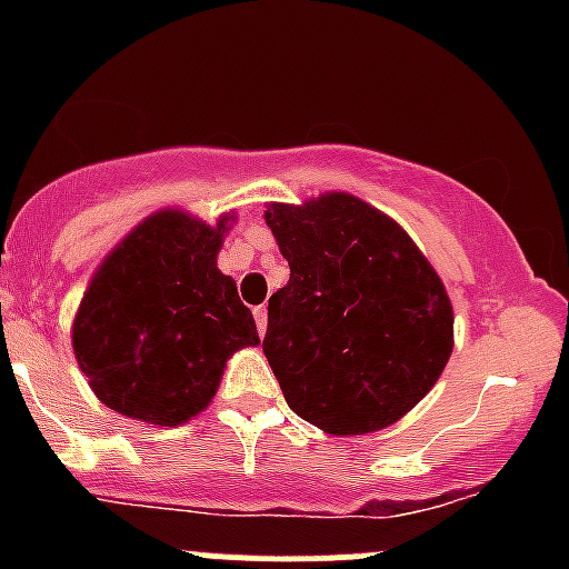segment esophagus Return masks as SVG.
Masks as SVG:
<instances>
[{"label": "esophagus", "mask_w": 569, "mask_h": 569, "mask_svg": "<svg viewBox=\"0 0 569 569\" xmlns=\"http://www.w3.org/2000/svg\"><path fill=\"white\" fill-rule=\"evenodd\" d=\"M252 313H256V325H258V332H261V336H263V332H267V306H258L256 311H252Z\"/></svg>", "instance_id": "obj_1"}]
</instances>
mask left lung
I'll list each match as a JSON object with an SVG mask.
<instances>
[{"mask_svg":"<svg viewBox=\"0 0 569 569\" xmlns=\"http://www.w3.org/2000/svg\"><path fill=\"white\" fill-rule=\"evenodd\" d=\"M289 261L263 355L286 401L327 435H366L423 399L455 349L443 280L405 228L347 192L263 214Z\"/></svg>","mask_w":569,"mask_h":569,"instance_id":"1","label":"left lung"}]
</instances>
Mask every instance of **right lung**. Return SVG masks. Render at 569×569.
Instances as JSON below:
<instances>
[{"label":"right lung","mask_w":569,"mask_h":569,"mask_svg":"<svg viewBox=\"0 0 569 569\" xmlns=\"http://www.w3.org/2000/svg\"><path fill=\"white\" fill-rule=\"evenodd\" d=\"M228 217L206 226L181 209L142 220L96 269L73 355L109 410L178 427L214 399L237 349L256 347L250 308L217 269Z\"/></svg>","instance_id":"obj_1"}]
</instances>
